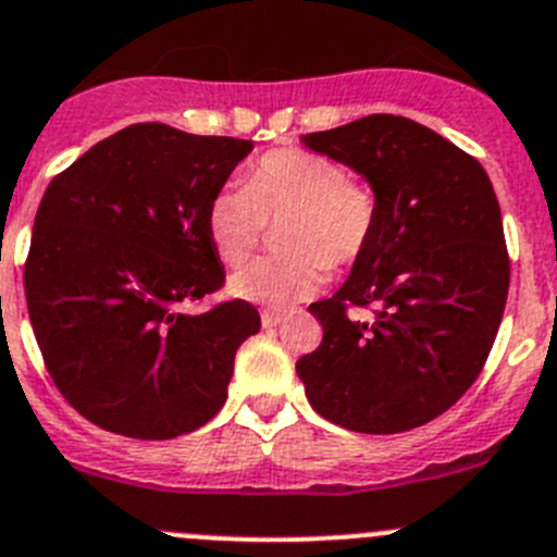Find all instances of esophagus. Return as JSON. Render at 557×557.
Here are the masks:
<instances>
[{
  "label": "esophagus",
  "mask_w": 557,
  "mask_h": 557,
  "mask_svg": "<svg viewBox=\"0 0 557 557\" xmlns=\"http://www.w3.org/2000/svg\"><path fill=\"white\" fill-rule=\"evenodd\" d=\"M280 321H283V312H280V310H261V323H263V329L277 326Z\"/></svg>",
  "instance_id": "1"
}]
</instances>
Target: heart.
I'll return each mask as SVG.
<instances>
[{
  "instance_id": "1",
  "label": "heart",
  "mask_w": 557,
  "mask_h": 557,
  "mask_svg": "<svg viewBox=\"0 0 557 557\" xmlns=\"http://www.w3.org/2000/svg\"><path fill=\"white\" fill-rule=\"evenodd\" d=\"M290 256L261 258L234 274L231 294L285 310L326 285L329 267H350L370 247L377 223L375 193L348 180L343 165L307 149H274L247 169L245 185H228L207 209L214 252L242 267L258 250L267 220H285Z\"/></svg>"
}]
</instances>
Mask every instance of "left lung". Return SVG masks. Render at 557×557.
Here are the masks:
<instances>
[{"mask_svg":"<svg viewBox=\"0 0 557 557\" xmlns=\"http://www.w3.org/2000/svg\"><path fill=\"white\" fill-rule=\"evenodd\" d=\"M370 182L377 223L332 299L323 339L296 361L315 413L345 430L422 428L471 388L509 294V252L487 171L444 135L392 113L301 135ZM348 306H372L350 322Z\"/></svg>","mask_w":557,"mask_h":557,"instance_id":"1","label":"left lung"}]
</instances>
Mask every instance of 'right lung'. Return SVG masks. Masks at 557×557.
Masks as SVG:
<instances>
[{
    "label": "right lung",
    "mask_w": 557,
    "mask_h": 557,
    "mask_svg": "<svg viewBox=\"0 0 557 557\" xmlns=\"http://www.w3.org/2000/svg\"><path fill=\"white\" fill-rule=\"evenodd\" d=\"M252 141L129 124L53 176L32 231L29 321L62 397L108 433L169 441L228 397L234 356L261 315L223 301L207 209Z\"/></svg>",
    "instance_id": "add662e5"
}]
</instances>
